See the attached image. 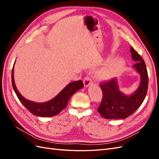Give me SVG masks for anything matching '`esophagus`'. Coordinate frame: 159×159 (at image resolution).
<instances>
[{"instance_id":"1","label":"esophagus","mask_w":159,"mask_h":159,"mask_svg":"<svg viewBox=\"0 0 159 159\" xmlns=\"http://www.w3.org/2000/svg\"><path fill=\"white\" fill-rule=\"evenodd\" d=\"M84 84L85 87H88V86L91 85L93 84V80L90 78V77L87 76L84 79Z\"/></svg>"}]
</instances>
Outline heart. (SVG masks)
<instances>
[{
	"mask_svg": "<svg viewBox=\"0 0 159 159\" xmlns=\"http://www.w3.org/2000/svg\"><path fill=\"white\" fill-rule=\"evenodd\" d=\"M124 64V61L121 58L109 61L99 70V75L105 80L113 79L120 73L123 68Z\"/></svg>",
	"mask_w": 159,
	"mask_h": 159,
	"instance_id": "heart-1",
	"label": "heart"
}]
</instances>
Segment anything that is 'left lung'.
<instances>
[{
    "mask_svg": "<svg viewBox=\"0 0 159 159\" xmlns=\"http://www.w3.org/2000/svg\"><path fill=\"white\" fill-rule=\"evenodd\" d=\"M130 48L132 59L136 62L133 68L141 75L140 85L132 95H126L119 91L116 78L100 84L103 98L98 111L105 119H123L128 117L141 106L146 97L148 84L146 64L143 57L132 47Z\"/></svg>",
    "mask_w": 159,
    "mask_h": 159,
    "instance_id": "obj_1",
    "label": "left lung"
}]
</instances>
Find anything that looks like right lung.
<instances>
[{
    "mask_svg": "<svg viewBox=\"0 0 159 159\" xmlns=\"http://www.w3.org/2000/svg\"><path fill=\"white\" fill-rule=\"evenodd\" d=\"M14 66L12 71V85L14 91L24 106L36 116L50 117L60 113L66 107L71 95L84 87L83 81L81 80L74 81L67 85L54 98L49 102L45 103L33 102L26 99L18 91L14 80Z\"/></svg>",
    "mask_w": 159,
    "mask_h": 159,
    "instance_id": "obj_1",
    "label": "right lung"
}]
</instances>
